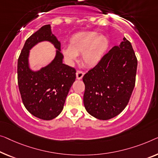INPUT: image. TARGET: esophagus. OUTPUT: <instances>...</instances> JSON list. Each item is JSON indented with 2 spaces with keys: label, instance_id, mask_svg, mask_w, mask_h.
I'll list each match as a JSON object with an SVG mask.
<instances>
[{
  "label": "esophagus",
  "instance_id": "esophagus-1",
  "mask_svg": "<svg viewBox=\"0 0 158 158\" xmlns=\"http://www.w3.org/2000/svg\"><path fill=\"white\" fill-rule=\"evenodd\" d=\"M84 73L82 71H80V70L77 71V73H76L77 79H81L82 77H84Z\"/></svg>",
  "mask_w": 158,
  "mask_h": 158
}]
</instances>
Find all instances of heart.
<instances>
[{
	"label": "heart",
	"instance_id": "b5f03b06",
	"mask_svg": "<svg viewBox=\"0 0 158 158\" xmlns=\"http://www.w3.org/2000/svg\"><path fill=\"white\" fill-rule=\"evenodd\" d=\"M109 47V39L96 32H79L72 37L69 45L62 48V54L69 63L75 62L81 54L82 62L93 67L102 60Z\"/></svg>",
	"mask_w": 158,
	"mask_h": 158
}]
</instances>
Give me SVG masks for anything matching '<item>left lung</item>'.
Instances as JSON below:
<instances>
[{"mask_svg": "<svg viewBox=\"0 0 158 158\" xmlns=\"http://www.w3.org/2000/svg\"><path fill=\"white\" fill-rule=\"evenodd\" d=\"M137 65L131 43L123 37L83 77L86 111L100 120L110 119L123 111L135 86Z\"/></svg>", "mask_w": 158, "mask_h": 158, "instance_id": "8db88e82", "label": "left lung"}]
</instances>
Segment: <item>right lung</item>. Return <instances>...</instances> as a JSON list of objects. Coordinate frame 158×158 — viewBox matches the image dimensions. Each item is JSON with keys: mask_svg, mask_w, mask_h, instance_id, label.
Returning <instances> with one entry per match:
<instances>
[{"mask_svg": "<svg viewBox=\"0 0 158 158\" xmlns=\"http://www.w3.org/2000/svg\"><path fill=\"white\" fill-rule=\"evenodd\" d=\"M49 41L58 49L50 64L39 71L29 69V49L38 42ZM61 43L52 33L50 25L42 26L28 38L18 60V82L23 104L34 116L52 120L62 112L69 89L76 79V70L62 63Z\"/></svg>", "mask_w": 158, "mask_h": 158, "instance_id": "right-lung-1", "label": "right lung"}]
</instances>
